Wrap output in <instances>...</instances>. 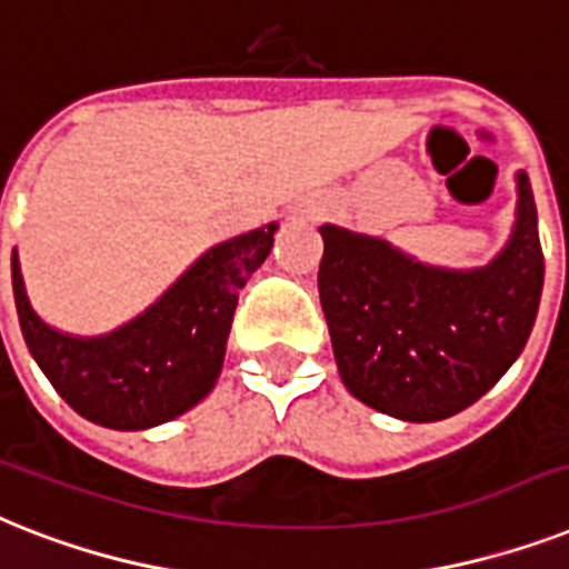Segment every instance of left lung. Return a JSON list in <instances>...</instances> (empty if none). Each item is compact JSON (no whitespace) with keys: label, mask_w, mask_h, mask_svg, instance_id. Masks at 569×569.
<instances>
[{"label":"left lung","mask_w":569,"mask_h":569,"mask_svg":"<svg viewBox=\"0 0 569 569\" xmlns=\"http://www.w3.org/2000/svg\"><path fill=\"white\" fill-rule=\"evenodd\" d=\"M517 180L515 228L488 266L445 269L389 239L321 224L318 295L350 395L391 418L429 423L497 386L538 316L543 253L529 178Z\"/></svg>","instance_id":"left-lung-1"}]
</instances>
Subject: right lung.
<instances>
[{
  "label": "right lung",
  "instance_id": "add662e5",
  "mask_svg": "<svg viewBox=\"0 0 569 569\" xmlns=\"http://www.w3.org/2000/svg\"><path fill=\"white\" fill-rule=\"evenodd\" d=\"M277 221L212 244L149 309L101 336H72L31 307L20 257L11 280L22 339L63 400L108 429H151L212 391L224 362L239 289L274 244Z\"/></svg>",
  "mask_w": 569,
  "mask_h": 569
}]
</instances>
